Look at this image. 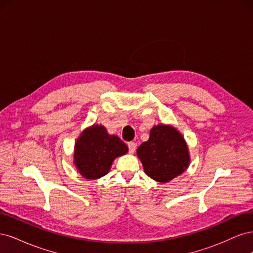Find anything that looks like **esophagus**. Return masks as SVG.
Returning <instances> with one entry per match:
<instances>
[{
    "instance_id": "1",
    "label": "esophagus",
    "mask_w": 253,
    "mask_h": 253,
    "mask_svg": "<svg viewBox=\"0 0 253 253\" xmlns=\"http://www.w3.org/2000/svg\"><path fill=\"white\" fill-rule=\"evenodd\" d=\"M127 147H128V151H129V153H133L135 152V150H136V148H137V144L135 143V142H133V141H131V142H128L127 143Z\"/></svg>"
}]
</instances>
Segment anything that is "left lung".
Here are the masks:
<instances>
[{"label":"left lung","instance_id":"8db88e82","mask_svg":"<svg viewBox=\"0 0 253 253\" xmlns=\"http://www.w3.org/2000/svg\"><path fill=\"white\" fill-rule=\"evenodd\" d=\"M144 173L158 182H169L185 172L190 165L188 144L171 125L160 124L150 131L148 141L137 149Z\"/></svg>","mask_w":253,"mask_h":253}]
</instances>
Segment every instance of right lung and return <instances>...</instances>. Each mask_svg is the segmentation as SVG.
<instances>
[{
    "mask_svg": "<svg viewBox=\"0 0 253 253\" xmlns=\"http://www.w3.org/2000/svg\"><path fill=\"white\" fill-rule=\"evenodd\" d=\"M127 151V145L117 135L109 134L102 125H93L83 129L75 142L74 165L84 178L98 179Z\"/></svg>",
    "mask_w": 253,
    "mask_h": 253,
    "instance_id": "right-lung-1",
    "label": "right lung"
}]
</instances>
